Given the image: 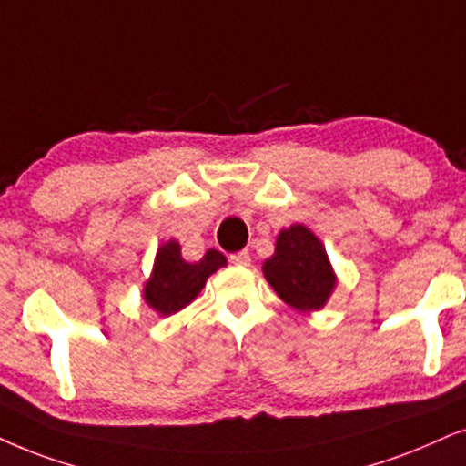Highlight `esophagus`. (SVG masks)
Listing matches in <instances>:
<instances>
[{
  "label": "esophagus",
  "instance_id": "esophagus-1",
  "mask_svg": "<svg viewBox=\"0 0 466 466\" xmlns=\"http://www.w3.org/2000/svg\"><path fill=\"white\" fill-rule=\"evenodd\" d=\"M229 262H232L234 267H249L251 258L247 251H238V253H232V256H229Z\"/></svg>",
  "mask_w": 466,
  "mask_h": 466
}]
</instances>
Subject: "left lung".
I'll return each instance as SVG.
<instances>
[{"label":"left lung","instance_id":"obj_1","mask_svg":"<svg viewBox=\"0 0 466 466\" xmlns=\"http://www.w3.org/2000/svg\"><path fill=\"white\" fill-rule=\"evenodd\" d=\"M270 288L297 311H318L327 305L338 284L325 245L303 223L277 234L275 253L262 264Z\"/></svg>","mask_w":466,"mask_h":466}]
</instances>
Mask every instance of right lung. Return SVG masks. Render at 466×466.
<instances>
[{"instance_id": "add662e5", "label": "right lung", "mask_w": 466, "mask_h": 466, "mask_svg": "<svg viewBox=\"0 0 466 466\" xmlns=\"http://www.w3.org/2000/svg\"><path fill=\"white\" fill-rule=\"evenodd\" d=\"M226 264V256L217 249L206 251L202 260L187 262L180 253L178 240L172 238L157 249L152 273L146 279L141 297L158 316H172L196 301L206 279Z\"/></svg>"}]
</instances>
